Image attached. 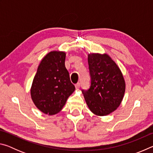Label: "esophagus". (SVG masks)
<instances>
[{
    "label": "esophagus",
    "mask_w": 153,
    "mask_h": 153,
    "mask_svg": "<svg viewBox=\"0 0 153 153\" xmlns=\"http://www.w3.org/2000/svg\"><path fill=\"white\" fill-rule=\"evenodd\" d=\"M75 87H76V90L79 89V88H80V84H79V83H77V84H76V85H75Z\"/></svg>",
    "instance_id": "34e87169"
}]
</instances>
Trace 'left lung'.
Segmentation results:
<instances>
[{
  "mask_svg": "<svg viewBox=\"0 0 153 153\" xmlns=\"http://www.w3.org/2000/svg\"><path fill=\"white\" fill-rule=\"evenodd\" d=\"M91 85L82 90L91 112L106 116L120 107L126 91V82L121 69L107 54L88 55Z\"/></svg>",
  "mask_w": 153,
  "mask_h": 153,
  "instance_id": "left-lung-1",
  "label": "left lung"
}]
</instances>
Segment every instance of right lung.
<instances>
[{
	"instance_id": "obj_1",
	"label": "right lung",
	"mask_w": 153,
	"mask_h": 153,
	"mask_svg": "<svg viewBox=\"0 0 153 153\" xmlns=\"http://www.w3.org/2000/svg\"><path fill=\"white\" fill-rule=\"evenodd\" d=\"M66 53L51 51L41 61L30 88L33 104L48 115L58 113L74 92L69 72L65 66Z\"/></svg>"
}]
</instances>
